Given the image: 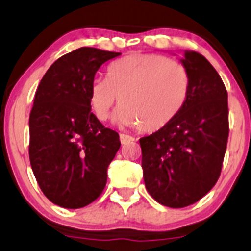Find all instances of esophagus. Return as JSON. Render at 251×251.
I'll list each match as a JSON object with an SVG mask.
<instances>
[{
    "instance_id": "1",
    "label": "esophagus",
    "mask_w": 251,
    "mask_h": 251,
    "mask_svg": "<svg viewBox=\"0 0 251 251\" xmlns=\"http://www.w3.org/2000/svg\"><path fill=\"white\" fill-rule=\"evenodd\" d=\"M134 140H135V139H134L133 136L126 135V134H120V141H121V144H122V145L128 144V142L134 141Z\"/></svg>"
}]
</instances>
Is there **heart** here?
Masks as SVG:
<instances>
[{
  "label": "heart",
  "mask_w": 251,
  "mask_h": 251,
  "mask_svg": "<svg viewBox=\"0 0 251 251\" xmlns=\"http://www.w3.org/2000/svg\"><path fill=\"white\" fill-rule=\"evenodd\" d=\"M189 76L174 61L155 53H130L114 62L106 79H96L91 85L90 104L98 120L114 116L116 123L140 126L145 133L158 131L171 123L189 97Z\"/></svg>",
  "instance_id": "1"
}]
</instances>
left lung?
<instances>
[{"instance_id": "8db88e82", "label": "left lung", "mask_w": 251, "mask_h": 251, "mask_svg": "<svg viewBox=\"0 0 251 251\" xmlns=\"http://www.w3.org/2000/svg\"><path fill=\"white\" fill-rule=\"evenodd\" d=\"M189 97L179 115L160 130L140 139L141 166L150 195L182 208L203 198L222 171L228 137L227 92L203 56L185 50Z\"/></svg>"}]
</instances>
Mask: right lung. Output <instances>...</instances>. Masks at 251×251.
Returning <instances> with one entry per match:
<instances>
[{"label":"right lung","instance_id":"add662e5","mask_svg":"<svg viewBox=\"0 0 251 251\" xmlns=\"http://www.w3.org/2000/svg\"><path fill=\"white\" fill-rule=\"evenodd\" d=\"M120 52L80 48L53 62L37 88L29 115V161L52 203L81 208L104 190L120 135L91 112L94 75Z\"/></svg>","mask_w":251,"mask_h":251}]
</instances>
